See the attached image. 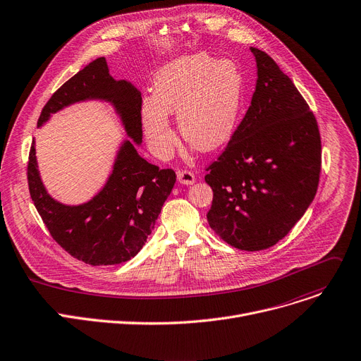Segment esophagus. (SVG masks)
Returning a JSON list of instances; mask_svg holds the SVG:
<instances>
[{
	"mask_svg": "<svg viewBox=\"0 0 361 361\" xmlns=\"http://www.w3.org/2000/svg\"><path fill=\"white\" fill-rule=\"evenodd\" d=\"M177 178H178V181H180L181 184H185V185L193 184V183L196 181L195 174L191 173V171H188V170H180V171L177 173Z\"/></svg>",
	"mask_w": 361,
	"mask_h": 361,
	"instance_id": "obj_1",
	"label": "esophagus"
}]
</instances>
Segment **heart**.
I'll return each mask as SVG.
<instances>
[{"mask_svg": "<svg viewBox=\"0 0 361 361\" xmlns=\"http://www.w3.org/2000/svg\"><path fill=\"white\" fill-rule=\"evenodd\" d=\"M241 94V71L229 59L193 55L165 66L154 84V97L142 103V128L151 149L165 158L176 145L168 114H177L181 136L197 149L219 148L235 128Z\"/></svg>", "mask_w": 361, "mask_h": 361, "instance_id": "heart-1", "label": "heart"}]
</instances>
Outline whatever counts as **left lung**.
I'll list each match as a JSON object with an SVG mask.
<instances>
[{"instance_id": "8db88e82", "label": "left lung", "mask_w": 361, "mask_h": 361, "mask_svg": "<svg viewBox=\"0 0 361 361\" xmlns=\"http://www.w3.org/2000/svg\"><path fill=\"white\" fill-rule=\"evenodd\" d=\"M257 85L241 123L204 176L210 228L238 250L276 245L314 200L321 174L318 122L292 80L257 47Z\"/></svg>"}]
</instances>
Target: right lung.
I'll use <instances>...</instances> for the list:
<instances>
[{
  "label": "right lung",
  "mask_w": 361,
  "mask_h": 361,
  "mask_svg": "<svg viewBox=\"0 0 361 361\" xmlns=\"http://www.w3.org/2000/svg\"><path fill=\"white\" fill-rule=\"evenodd\" d=\"M87 99L113 103L128 135L136 143L142 142V95L130 82L113 80L104 58L90 62L52 94L42 109L37 126L52 113ZM35 154L33 142L27 183L40 218L59 247L90 266H113L140 251L177 177L171 168L161 170L139 157L133 142L126 140L100 193L88 203L65 206L46 193Z\"/></svg>",
  "instance_id": "obj_1"
}]
</instances>
